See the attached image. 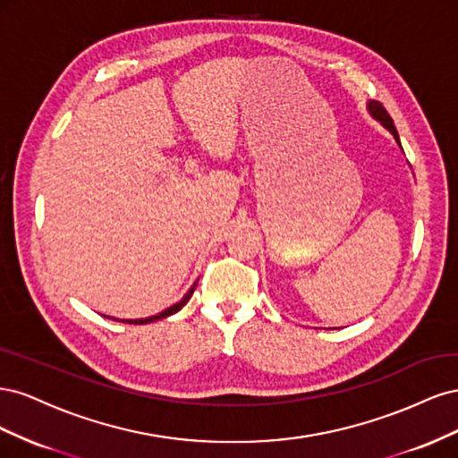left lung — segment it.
I'll list each match as a JSON object with an SVG mask.
<instances>
[{
  "label": "left lung",
  "instance_id": "left-lung-1",
  "mask_svg": "<svg viewBox=\"0 0 458 458\" xmlns=\"http://www.w3.org/2000/svg\"><path fill=\"white\" fill-rule=\"evenodd\" d=\"M367 106H369V113L372 114V118H377V120L382 123V126L395 137L397 145L401 147L397 130H395V126H394V120H392V116H390V114H387V110L382 106V103H378V101H370Z\"/></svg>",
  "mask_w": 458,
  "mask_h": 458
}]
</instances>
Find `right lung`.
<instances>
[{
  "label": "right lung",
  "mask_w": 458,
  "mask_h": 458,
  "mask_svg": "<svg viewBox=\"0 0 458 458\" xmlns=\"http://www.w3.org/2000/svg\"><path fill=\"white\" fill-rule=\"evenodd\" d=\"M195 288H197V283L192 284L191 288H189V293L183 296V300L182 301H177V303H174L172 308H168V310H164L162 313H158V315H152V317H147V318H128V321H123V323H130V325H147V323H152V321H158V318H165V317H170V315H174V313H177L179 310H182L185 303L191 300V296H192V293H195ZM110 318V317H108Z\"/></svg>",
  "instance_id": "right-lung-1"
}]
</instances>
